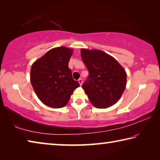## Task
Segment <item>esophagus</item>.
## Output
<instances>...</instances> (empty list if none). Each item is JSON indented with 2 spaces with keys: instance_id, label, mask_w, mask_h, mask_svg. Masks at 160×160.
Wrapping results in <instances>:
<instances>
[{
  "instance_id": "obj_1",
  "label": "esophagus",
  "mask_w": 160,
  "mask_h": 160,
  "mask_svg": "<svg viewBox=\"0 0 160 160\" xmlns=\"http://www.w3.org/2000/svg\"><path fill=\"white\" fill-rule=\"evenodd\" d=\"M82 82H83V81H82V78H80V79L78 80V82H79V84H80V85H82Z\"/></svg>"
}]
</instances>
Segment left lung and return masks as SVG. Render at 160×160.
Here are the masks:
<instances>
[{"label": "left lung", "instance_id": "left-lung-1", "mask_svg": "<svg viewBox=\"0 0 160 160\" xmlns=\"http://www.w3.org/2000/svg\"><path fill=\"white\" fill-rule=\"evenodd\" d=\"M80 52L89 72L82 88L92 104L99 109L116 104L126 88L125 70L114 58L102 51L82 48Z\"/></svg>", "mask_w": 160, "mask_h": 160}]
</instances>
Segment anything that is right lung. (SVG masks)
<instances>
[{
	"label": "right lung",
	"instance_id": "add662e5",
	"mask_svg": "<svg viewBox=\"0 0 160 160\" xmlns=\"http://www.w3.org/2000/svg\"><path fill=\"white\" fill-rule=\"evenodd\" d=\"M72 51L65 47L54 48L32 64V85L38 98L48 107H64L72 92L80 86L68 68Z\"/></svg>",
	"mask_w": 160,
	"mask_h": 160
}]
</instances>
